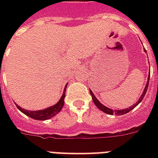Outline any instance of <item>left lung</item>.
<instances>
[{
    "mask_svg": "<svg viewBox=\"0 0 158 158\" xmlns=\"http://www.w3.org/2000/svg\"><path fill=\"white\" fill-rule=\"evenodd\" d=\"M146 51V50H145ZM149 79H150V75H149ZM149 79H148V81H147V83H146V87H145V89H144V91H143L142 95H141V96H140V98H139V100L137 102L135 103V104H134L133 106H131L130 107H129V108H125V109H123V110H115V111H113V109H110V108H108V107H106V106H105L104 105H102V103L100 102L98 100L96 99V97L95 96H94V94L92 93V91L91 90H89V93H90V95H91V97H92V100H93V102L95 103V105H96L98 108H99L100 110H102V112H104V113H107V114H110V115H113L114 113H116V114H118V115H123V114H125V113H129V111H131L132 109H134L135 107L138 104H139L141 101L143 100V98H144V96H145V95H146V91H147V88H148V85H149Z\"/></svg>",
    "mask_w": 158,
    "mask_h": 158,
    "instance_id": "obj_1",
    "label": "left lung"
}]
</instances>
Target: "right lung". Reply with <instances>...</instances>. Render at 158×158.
<instances>
[{
    "instance_id": "1",
    "label": "right lung",
    "mask_w": 158,
    "mask_h": 158,
    "mask_svg": "<svg viewBox=\"0 0 158 158\" xmlns=\"http://www.w3.org/2000/svg\"><path fill=\"white\" fill-rule=\"evenodd\" d=\"M65 92H66V88L64 89L63 94H62L61 99L59 100V102L56 104H55L54 106H50L48 108L44 110H40V111H28V110L23 109L20 106L17 105V107L19 108L23 113H24L27 116L30 117L36 120H46L54 117L56 114L62 110V106L64 105V97H65Z\"/></svg>"
}]
</instances>
